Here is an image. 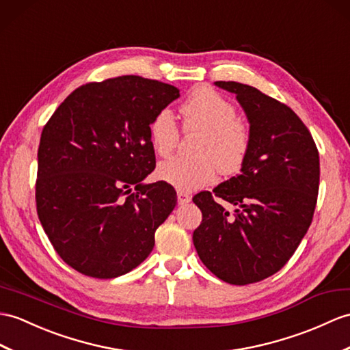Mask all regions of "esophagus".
<instances>
[{
    "mask_svg": "<svg viewBox=\"0 0 350 350\" xmlns=\"http://www.w3.org/2000/svg\"><path fill=\"white\" fill-rule=\"evenodd\" d=\"M177 201H178V204H186V202L191 201V195L183 192V191H177Z\"/></svg>",
    "mask_w": 350,
    "mask_h": 350,
    "instance_id": "1",
    "label": "esophagus"
}]
</instances>
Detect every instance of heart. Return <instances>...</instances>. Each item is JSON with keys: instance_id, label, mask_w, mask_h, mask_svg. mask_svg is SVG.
I'll list each match as a JSON object with an SVG mask.
<instances>
[{"instance_id": "heart-1", "label": "heart", "mask_w": 350, "mask_h": 350, "mask_svg": "<svg viewBox=\"0 0 350 350\" xmlns=\"http://www.w3.org/2000/svg\"><path fill=\"white\" fill-rule=\"evenodd\" d=\"M185 133H198L192 146L195 157H176L161 162L157 174L178 191H193L213 182L219 173H239L249 155L250 133L237 118V109L212 89L193 91L180 105ZM152 148L159 157L172 155L180 140L173 113L164 109L149 126Z\"/></svg>"}]
</instances>
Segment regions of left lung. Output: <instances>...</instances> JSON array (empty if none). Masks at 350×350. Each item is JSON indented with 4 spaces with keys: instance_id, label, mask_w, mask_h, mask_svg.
Returning <instances> with one entry per match:
<instances>
[{
    "instance_id": "8db88e82",
    "label": "left lung",
    "mask_w": 350,
    "mask_h": 350,
    "mask_svg": "<svg viewBox=\"0 0 350 350\" xmlns=\"http://www.w3.org/2000/svg\"><path fill=\"white\" fill-rule=\"evenodd\" d=\"M215 83L235 94L245 109L250 149L240 174L192 198L202 213L192 240L216 278L249 285L278 273L310 226L319 192V152L286 104L254 86ZM221 199L234 206V214Z\"/></svg>"
}]
</instances>
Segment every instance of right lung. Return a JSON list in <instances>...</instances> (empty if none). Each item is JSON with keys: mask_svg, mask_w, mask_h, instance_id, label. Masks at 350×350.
<instances>
[{"mask_svg": "<svg viewBox=\"0 0 350 350\" xmlns=\"http://www.w3.org/2000/svg\"><path fill=\"white\" fill-rule=\"evenodd\" d=\"M178 89L140 76L79 86L42 131L37 215L62 261L95 279L140 265L177 195L155 170L149 126ZM135 186V191L131 186Z\"/></svg>", "mask_w": 350, "mask_h": 350, "instance_id": "obj_1", "label": "right lung"}]
</instances>
